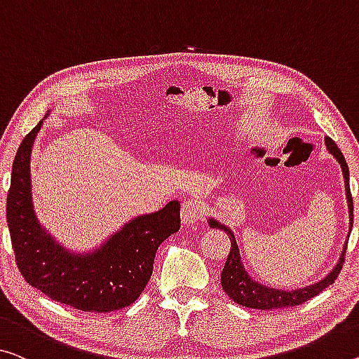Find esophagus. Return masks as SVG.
<instances>
[{"label": "esophagus", "instance_id": "34e87169", "mask_svg": "<svg viewBox=\"0 0 359 359\" xmlns=\"http://www.w3.org/2000/svg\"><path fill=\"white\" fill-rule=\"evenodd\" d=\"M181 218H183V223L186 226L201 222V219H203V210L201 203L197 201H192V198L183 202V207H181Z\"/></svg>", "mask_w": 359, "mask_h": 359}]
</instances>
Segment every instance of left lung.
Listing matches in <instances>:
<instances>
[{
    "label": "left lung",
    "mask_w": 359,
    "mask_h": 359,
    "mask_svg": "<svg viewBox=\"0 0 359 359\" xmlns=\"http://www.w3.org/2000/svg\"><path fill=\"white\" fill-rule=\"evenodd\" d=\"M326 147L327 151L332 154V156L337 158V162L340 163L341 173H344L345 178V192H346V202H348V213H350V231L353 226V197L350 192V172H348V165L345 162L344 154L340 152V149L337 144L330 140V137H326ZM208 224L213 229H223L224 233H228L229 241H231V250L229 255L226 258L224 268L222 271V287L223 290L228 294V297L233 302L239 303L242 306L247 308H253V310H278V308H289V306H297L302 305L303 302L313 299L318 294L334 283L337 279V276L340 273L341 266H344L345 262V250H346V244L348 241H345L344 250L340 253V258L335 266L332 268L327 276H324L321 280L318 283L306 285V287H300V289H292V290H283V289H274V287H268V285L260 284L258 280L250 278V274L245 271L244 263H242V257L239 252V247H237L234 233L231 231L228 226L222 224L217 222L215 218H208Z\"/></svg>",
    "instance_id": "8db88e82"
}]
</instances>
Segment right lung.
<instances>
[{"mask_svg":"<svg viewBox=\"0 0 359 359\" xmlns=\"http://www.w3.org/2000/svg\"><path fill=\"white\" fill-rule=\"evenodd\" d=\"M43 120L20 142L11 175L6 217L19 271L32 287L75 310L110 313L128 306L151 279L158 245L180 229V202L130 219L93 252L65 249L33 210L30 161Z\"/></svg>","mask_w":359,"mask_h":359,"instance_id":"obj_1","label":"right lung"}]
</instances>
